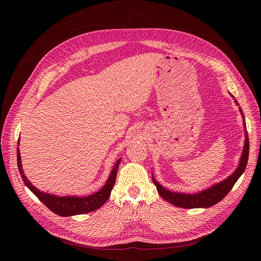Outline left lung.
Returning a JSON list of instances; mask_svg holds the SVG:
<instances>
[{
  "instance_id": "obj_1",
  "label": "left lung",
  "mask_w": 261,
  "mask_h": 261,
  "mask_svg": "<svg viewBox=\"0 0 261 261\" xmlns=\"http://www.w3.org/2000/svg\"><path fill=\"white\" fill-rule=\"evenodd\" d=\"M240 112H242L241 109H240ZM249 150H250L249 136H248V131H245V143L243 148V153L241 155L240 164L238 168L236 169V171L230 176H228L226 180L222 181L221 183H218L213 187L205 189L198 194L188 195V194H181V193H173V191H169L166 188H164L162 185H160L154 180V177H152V180L154 185L156 186L158 193L160 194V196L164 200H166L167 202L175 205L177 207H182V208L211 207L213 205L217 204L218 202H220L229 193L232 186L235 185L240 175L245 170L246 164H248V160H249Z\"/></svg>"
}]
</instances>
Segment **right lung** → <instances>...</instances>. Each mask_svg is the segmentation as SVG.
<instances>
[{
	"instance_id": "1",
	"label": "right lung",
	"mask_w": 261,
	"mask_h": 261,
	"mask_svg": "<svg viewBox=\"0 0 261 261\" xmlns=\"http://www.w3.org/2000/svg\"><path fill=\"white\" fill-rule=\"evenodd\" d=\"M17 160H18V168L22 176V180L24 184L32 190V193H34V195L53 213L62 217H67V216L91 213L102 206L109 199L110 195H111V190L116 181V173H117V169L121 159H119L116 162L107 183L99 191H97V193L94 195H91L88 197H81V198L80 197H57L54 195L42 193V191L37 189L29 180H27V177L23 173L19 148L17 149Z\"/></svg>"
}]
</instances>
